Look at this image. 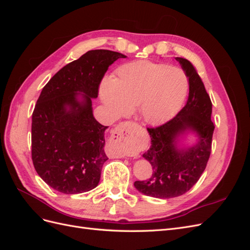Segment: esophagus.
<instances>
[{"instance_id": "esophagus-1", "label": "esophagus", "mask_w": 250, "mask_h": 250, "mask_svg": "<svg viewBox=\"0 0 250 250\" xmlns=\"http://www.w3.org/2000/svg\"><path fill=\"white\" fill-rule=\"evenodd\" d=\"M132 126L133 123L131 122H122L117 125L115 130L112 132L116 142H119L121 145L125 146L126 143L128 142V138H129V129Z\"/></svg>"}]
</instances>
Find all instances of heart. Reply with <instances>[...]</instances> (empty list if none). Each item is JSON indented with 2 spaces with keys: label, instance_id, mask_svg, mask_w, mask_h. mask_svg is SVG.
<instances>
[{
  "label": "heart",
  "instance_id": "1",
  "mask_svg": "<svg viewBox=\"0 0 250 250\" xmlns=\"http://www.w3.org/2000/svg\"><path fill=\"white\" fill-rule=\"evenodd\" d=\"M188 88V78L183 70L139 60L121 66L115 79H105L100 97L112 118L122 116L135 105L146 123L156 124L179 108Z\"/></svg>",
  "mask_w": 250,
  "mask_h": 250
}]
</instances>
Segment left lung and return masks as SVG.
<instances>
[{
  "instance_id": "obj_1",
  "label": "left lung",
  "mask_w": 250,
  "mask_h": 250,
  "mask_svg": "<svg viewBox=\"0 0 250 250\" xmlns=\"http://www.w3.org/2000/svg\"><path fill=\"white\" fill-rule=\"evenodd\" d=\"M188 77V98L185 107L161 126L148 128L151 146L143 157L152 166V176L135 181L134 187L154 198H173L184 195L197 183L207 167L215 126L211 122V102L193 64L176 57ZM190 132L198 137L192 146L181 140Z\"/></svg>"
}]
</instances>
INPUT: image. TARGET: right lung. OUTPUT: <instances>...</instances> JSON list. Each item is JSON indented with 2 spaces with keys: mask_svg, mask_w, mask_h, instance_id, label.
<instances>
[{
  "mask_svg": "<svg viewBox=\"0 0 250 250\" xmlns=\"http://www.w3.org/2000/svg\"><path fill=\"white\" fill-rule=\"evenodd\" d=\"M124 54L92 50L59 70L42 88L32 113V162L54 190L80 194L100 181L105 130L93 115L92 100L108 66Z\"/></svg>",
  "mask_w": 250,
  "mask_h": 250,
  "instance_id": "obj_1",
  "label": "right lung"
}]
</instances>
